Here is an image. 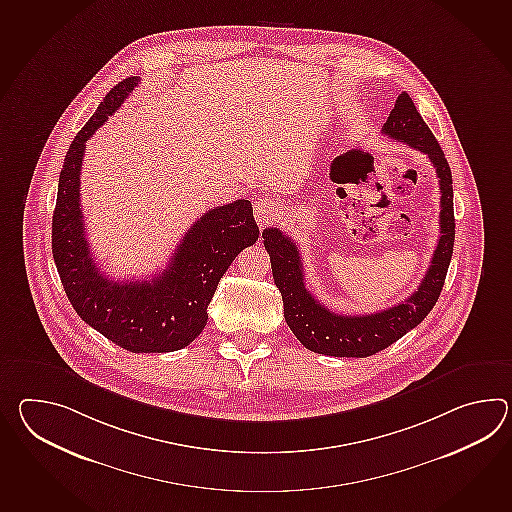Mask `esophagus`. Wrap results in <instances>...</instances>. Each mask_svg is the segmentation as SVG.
I'll list each match as a JSON object with an SVG mask.
<instances>
[{
  "mask_svg": "<svg viewBox=\"0 0 512 512\" xmlns=\"http://www.w3.org/2000/svg\"><path fill=\"white\" fill-rule=\"evenodd\" d=\"M253 213H255V220L261 228H266L273 224V220L279 215V207L275 204V200L268 198V196H259L253 204Z\"/></svg>",
  "mask_w": 512,
  "mask_h": 512,
  "instance_id": "34e87169",
  "label": "esophagus"
}]
</instances>
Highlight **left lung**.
I'll return each instance as SVG.
<instances>
[{"label":"left lung","mask_w":512,"mask_h":512,"mask_svg":"<svg viewBox=\"0 0 512 512\" xmlns=\"http://www.w3.org/2000/svg\"><path fill=\"white\" fill-rule=\"evenodd\" d=\"M382 134L424 152L435 167L441 189V237L433 251L432 264L419 288L395 307L365 316L334 314L307 290L303 262L296 242L281 229L262 231L264 248L270 253L275 286L283 296L284 319L307 349L327 356L365 358L380 353L406 332L415 329L430 314L441 296L455 240L454 189L452 171L432 130L406 91L398 95L395 108L382 126Z\"/></svg>","instance_id":"obj_1"}]
</instances>
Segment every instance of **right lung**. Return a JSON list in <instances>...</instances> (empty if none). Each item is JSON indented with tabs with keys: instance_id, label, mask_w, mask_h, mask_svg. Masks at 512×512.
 <instances>
[{
	"instance_id": "obj_1",
	"label": "right lung",
	"mask_w": 512,
	"mask_h": 512,
	"mask_svg": "<svg viewBox=\"0 0 512 512\" xmlns=\"http://www.w3.org/2000/svg\"><path fill=\"white\" fill-rule=\"evenodd\" d=\"M139 84L121 80L69 145L53 213V259L75 312L104 338L130 353H172L200 336L218 281L259 228L250 200L220 205L200 216L172 253L169 266L148 281H112L93 259L80 207V167L86 141Z\"/></svg>"
}]
</instances>
